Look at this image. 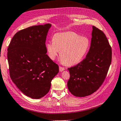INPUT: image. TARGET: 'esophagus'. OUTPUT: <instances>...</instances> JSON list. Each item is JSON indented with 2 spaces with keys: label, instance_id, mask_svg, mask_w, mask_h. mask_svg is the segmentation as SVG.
Instances as JSON below:
<instances>
[{
  "label": "esophagus",
  "instance_id": "obj_1",
  "mask_svg": "<svg viewBox=\"0 0 121 121\" xmlns=\"http://www.w3.org/2000/svg\"><path fill=\"white\" fill-rule=\"evenodd\" d=\"M65 69V68L64 67H61V66H59V71H63Z\"/></svg>",
  "mask_w": 121,
  "mask_h": 121
}]
</instances>
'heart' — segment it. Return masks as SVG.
Listing matches in <instances>:
<instances>
[{"label": "heart", "mask_w": 121, "mask_h": 121, "mask_svg": "<svg viewBox=\"0 0 121 121\" xmlns=\"http://www.w3.org/2000/svg\"><path fill=\"white\" fill-rule=\"evenodd\" d=\"M89 46L90 42L87 38L81 37L74 32H68L54 35L53 42L46 44V49L51 59H55L60 51L62 63L71 66L83 59Z\"/></svg>", "instance_id": "1"}]
</instances>
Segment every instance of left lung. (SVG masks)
Instances as JSON below:
<instances>
[{
    "label": "left lung",
    "mask_w": 121,
    "mask_h": 121,
    "mask_svg": "<svg viewBox=\"0 0 121 121\" xmlns=\"http://www.w3.org/2000/svg\"><path fill=\"white\" fill-rule=\"evenodd\" d=\"M91 35V47L86 57L68 68V88L75 96H86L95 92L106 79L112 62V48L104 33L93 26Z\"/></svg>",
    "instance_id": "left-lung-1"
}]
</instances>
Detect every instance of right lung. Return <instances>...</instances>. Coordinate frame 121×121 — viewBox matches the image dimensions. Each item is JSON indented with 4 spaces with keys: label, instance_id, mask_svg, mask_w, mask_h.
Masks as SVG:
<instances>
[{
    "label": "right lung",
    "instance_id": "obj_1",
    "mask_svg": "<svg viewBox=\"0 0 121 121\" xmlns=\"http://www.w3.org/2000/svg\"><path fill=\"white\" fill-rule=\"evenodd\" d=\"M50 24L22 30L14 35L8 47L7 59L11 80L23 93L32 99L45 96L59 72L46 46Z\"/></svg>",
    "mask_w": 121,
    "mask_h": 121
}]
</instances>
